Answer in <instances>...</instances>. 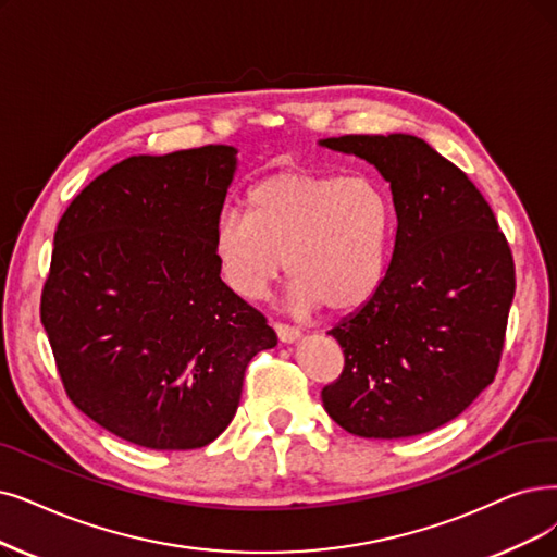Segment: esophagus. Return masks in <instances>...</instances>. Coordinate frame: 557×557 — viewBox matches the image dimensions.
Returning a JSON list of instances; mask_svg holds the SVG:
<instances>
[{"label":"esophagus","instance_id":"1","mask_svg":"<svg viewBox=\"0 0 557 557\" xmlns=\"http://www.w3.org/2000/svg\"><path fill=\"white\" fill-rule=\"evenodd\" d=\"M272 326H274V331H276V336H278L281 343H295V341L301 336L299 329L287 326V324H283V322H274Z\"/></svg>","mask_w":557,"mask_h":557}]
</instances>
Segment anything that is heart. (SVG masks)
I'll return each instance as SVG.
<instances>
[{
  "instance_id": "b5f03b06",
  "label": "heart",
  "mask_w": 557,
  "mask_h": 557,
  "mask_svg": "<svg viewBox=\"0 0 557 557\" xmlns=\"http://www.w3.org/2000/svg\"><path fill=\"white\" fill-rule=\"evenodd\" d=\"M388 231V198L372 177L293 169L253 185L247 214L216 221L212 251L221 278L242 299H260L285 264L293 308L322 304L343 313L380 285Z\"/></svg>"
}]
</instances>
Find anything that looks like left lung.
<instances>
[{
  "label": "left lung",
  "mask_w": 557,
  "mask_h": 557,
  "mask_svg": "<svg viewBox=\"0 0 557 557\" xmlns=\"http://www.w3.org/2000/svg\"><path fill=\"white\" fill-rule=\"evenodd\" d=\"M391 183L395 244L372 297L329 331L345 354L326 413L366 438H407L457 418L494 382L515 299V258L480 189L413 135H345Z\"/></svg>",
  "instance_id": "1"
}]
</instances>
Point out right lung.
Instances as JSON below:
<instances>
[{
  "label": "right lung",
  "mask_w": 557,
  "mask_h": 557,
  "mask_svg": "<svg viewBox=\"0 0 557 557\" xmlns=\"http://www.w3.org/2000/svg\"><path fill=\"white\" fill-rule=\"evenodd\" d=\"M235 152L127 158L73 198L54 233L40 322L65 395L141 448L212 443L237 411L244 370L276 345L212 251Z\"/></svg>",
  "instance_id": "add662e5"
}]
</instances>
